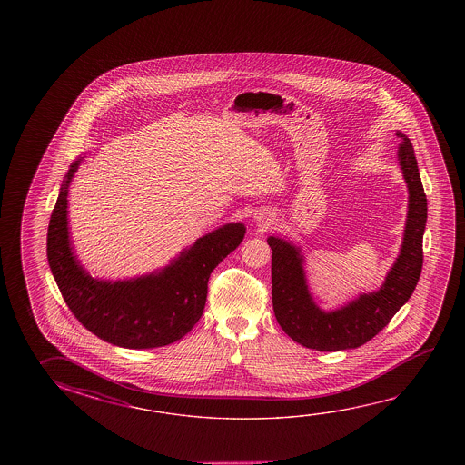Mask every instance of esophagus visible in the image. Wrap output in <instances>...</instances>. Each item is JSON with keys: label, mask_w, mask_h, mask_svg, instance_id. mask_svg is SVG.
Segmentation results:
<instances>
[{"label": "esophagus", "mask_w": 465, "mask_h": 465, "mask_svg": "<svg viewBox=\"0 0 465 465\" xmlns=\"http://www.w3.org/2000/svg\"><path fill=\"white\" fill-rule=\"evenodd\" d=\"M256 219H258V223H261L262 227H266V225H269V222H271V217H267L266 213H259Z\"/></svg>", "instance_id": "34e87169"}]
</instances>
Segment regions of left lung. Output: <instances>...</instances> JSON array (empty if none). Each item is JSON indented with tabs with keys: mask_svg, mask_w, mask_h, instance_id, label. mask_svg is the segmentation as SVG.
<instances>
[{
	"mask_svg": "<svg viewBox=\"0 0 465 465\" xmlns=\"http://www.w3.org/2000/svg\"><path fill=\"white\" fill-rule=\"evenodd\" d=\"M401 139L397 159L409 190L402 244L380 289L360 293L335 310H322L308 287L305 256L300 246L269 236L272 250V306L275 320L295 342L320 351L357 349L371 341L402 308L417 287L423 266V233L427 225V196L420 180L411 139Z\"/></svg>",
	"mask_w": 465,
	"mask_h": 465,
	"instance_id": "obj_1",
	"label": "left lung"
}]
</instances>
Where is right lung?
Returning <instances> with one entry per match:
<instances>
[{
    "instance_id": "1",
    "label": "right lung",
    "mask_w": 465,
    "mask_h": 465,
    "mask_svg": "<svg viewBox=\"0 0 465 465\" xmlns=\"http://www.w3.org/2000/svg\"><path fill=\"white\" fill-rule=\"evenodd\" d=\"M83 160L69 165L46 235V258L66 305L92 334L123 349L180 341L203 316L211 272L243 242L246 227L225 223L151 274L123 281L92 277L77 259L68 223L69 184Z\"/></svg>"
}]
</instances>
